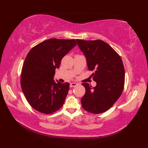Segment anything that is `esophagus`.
I'll return each mask as SVG.
<instances>
[{
	"instance_id": "esophagus-1",
	"label": "esophagus",
	"mask_w": 148,
	"mask_h": 148,
	"mask_svg": "<svg viewBox=\"0 0 148 148\" xmlns=\"http://www.w3.org/2000/svg\"><path fill=\"white\" fill-rule=\"evenodd\" d=\"M77 83H71V84H70V87H74V86H77Z\"/></svg>"
}]
</instances>
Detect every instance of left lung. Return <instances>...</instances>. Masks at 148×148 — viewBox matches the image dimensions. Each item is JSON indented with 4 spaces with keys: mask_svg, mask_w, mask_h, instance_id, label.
<instances>
[{
    "mask_svg": "<svg viewBox=\"0 0 148 148\" xmlns=\"http://www.w3.org/2000/svg\"><path fill=\"white\" fill-rule=\"evenodd\" d=\"M86 59L88 69L95 71L92 76L97 83L92 88L83 83L86 92L81 99L83 108L99 114L111 108L123 90L125 69L120 56L108 44L101 40L76 39Z\"/></svg>",
    "mask_w": 148,
    "mask_h": 148,
    "instance_id": "1",
    "label": "left lung"
}]
</instances>
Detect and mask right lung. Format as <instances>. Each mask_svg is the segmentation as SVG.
<instances>
[{"label": "right lung", "instance_id": "add662e5", "mask_svg": "<svg viewBox=\"0 0 148 148\" xmlns=\"http://www.w3.org/2000/svg\"><path fill=\"white\" fill-rule=\"evenodd\" d=\"M75 39H49L30 49L22 68L21 88L27 101L40 112L50 114L61 108L69 83L55 80V69L63 57L76 46Z\"/></svg>", "mask_w": 148, "mask_h": 148}]
</instances>
